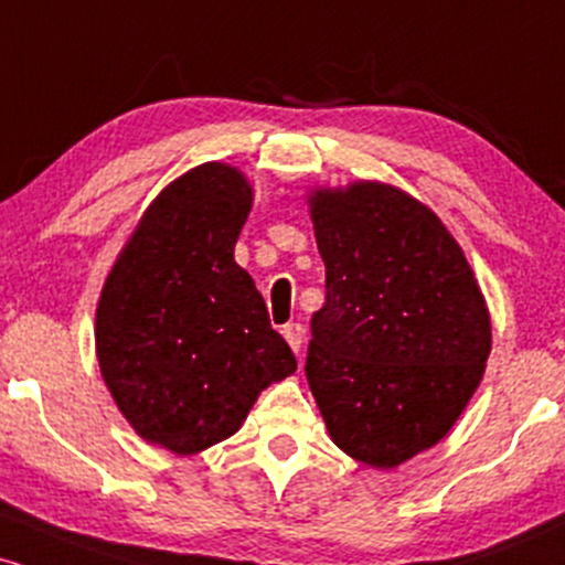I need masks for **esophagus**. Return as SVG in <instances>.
Wrapping results in <instances>:
<instances>
[{
	"label": "esophagus",
	"instance_id": "esophagus-1",
	"mask_svg": "<svg viewBox=\"0 0 565 565\" xmlns=\"http://www.w3.org/2000/svg\"><path fill=\"white\" fill-rule=\"evenodd\" d=\"M281 334H284V340L289 342V348L295 350V353H300V348H302V337H305L302 323H287V327L281 329Z\"/></svg>",
	"mask_w": 565,
	"mask_h": 565
}]
</instances>
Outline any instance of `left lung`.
I'll use <instances>...</instances> for the list:
<instances>
[{"label":"left lung","mask_w":565,"mask_h":565,"mask_svg":"<svg viewBox=\"0 0 565 565\" xmlns=\"http://www.w3.org/2000/svg\"><path fill=\"white\" fill-rule=\"evenodd\" d=\"M308 204L327 302L305 374L334 444L395 468L436 446L481 385L489 308L446 225L401 188L361 180Z\"/></svg>","instance_id":"1"}]
</instances>
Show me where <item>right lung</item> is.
I'll use <instances>...</instances> for the list:
<instances>
[{
	"instance_id": "obj_1",
	"label": "right lung",
	"mask_w": 565,
	"mask_h": 565,
	"mask_svg": "<svg viewBox=\"0 0 565 565\" xmlns=\"http://www.w3.org/2000/svg\"><path fill=\"white\" fill-rule=\"evenodd\" d=\"M249 210L236 167H193L151 201L97 302V364L116 406L178 457L233 436L257 395L297 369L233 260Z\"/></svg>"
}]
</instances>
